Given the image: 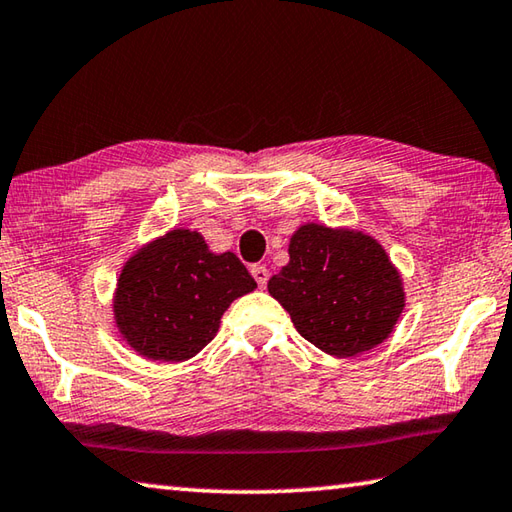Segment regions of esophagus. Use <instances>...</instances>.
I'll use <instances>...</instances> for the list:
<instances>
[{
    "instance_id": "34e87169",
    "label": "esophagus",
    "mask_w": 512,
    "mask_h": 512,
    "mask_svg": "<svg viewBox=\"0 0 512 512\" xmlns=\"http://www.w3.org/2000/svg\"><path fill=\"white\" fill-rule=\"evenodd\" d=\"M250 273H253V277H255V282L259 284V287H266V282H268V268L266 266H262V264H255V266H250Z\"/></svg>"
}]
</instances>
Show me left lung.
<instances>
[{"instance_id": "1", "label": "left lung", "mask_w": 512, "mask_h": 512, "mask_svg": "<svg viewBox=\"0 0 512 512\" xmlns=\"http://www.w3.org/2000/svg\"><path fill=\"white\" fill-rule=\"evenodd\" d=\"M289 257L268 293L309 343L354 357L393 332L404 309L402 280L375 239L309 223L291 237Z\"/></svg>"}]
</instances>
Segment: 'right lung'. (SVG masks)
I'll return each instance as SVG.
<instances>
[{"mask_svg": "<svg viewBox=\"0 0 512 512\" xmlns=\"http://www.w3.org/2000/svg\"><path fill=\"white\" fill-rule=\"evenodd\" d=\"M255 287L235 253L214 255L198 232L171 230L124 266L115 318L144 357L185 361L214 339L230 302Z\"/></svg>", "mask_w": 512, "mask_h": 512, "instance_id": "add662e5", "label": "right lung"}]
</instances>
